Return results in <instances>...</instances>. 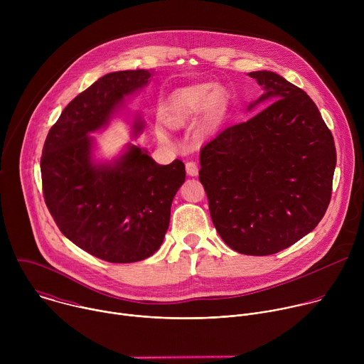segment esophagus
<instances>
[{"label":"esophagus","instance_id":"esophagus-1","mask_svg":"<svg viewBox=\"0 0 364 364\" xmlns=\"http://www.w3.org/2000/svg\"><path fill=\"white\" fill-rule=\"evenodd\" d=\"M186 171H187L188 176L194 177V176H197V173H198V167H197V164H196L194 161H187V163H186Z\"/></svg>","mask_w":364,"mask_h":364}]
</instances>
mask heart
I'll list each match as a JSON object with an SVG mask.
<instances>
[{"instance_id":"1","label":"heart","mask_w":364,"mask_h":364,"mask_svg":"<svg viewBox=\"0 0 364 364\" xmlns=\"http://www.w3.org/2000/svg\"><path fill=\"white\" fill-rule=\"evenodd\" d=\"M228 108L226 92L210 83H200L174 92L163 111V119L173 128L186 127L203 111V128L213 129ZM159 135L166 139L163 132Z\"/></svg>"}]
</instances>
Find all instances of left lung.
Masks as SVG:
<instances>
[{"mask_svg": "<svg viewBox=\"0 0 364 364\" xmlns=\"http://www.w3.org/2000/svg\"><path fill=\"white\" fill-rule=\"evenodd\" d=\"M269 105L220 131L200 151V181L213 225L233 250L274 255L324 218L337 163L334 138L302 89L252 72Z\"/></svg>", "mask_w": 364, "mask_h": 364, "instance_id": "1", "label": "left lung"}]
</instances>
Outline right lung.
I'll return each mask as SVG.
<instances>
[{
  "label": "right lung",
  "instance_id": "right-lung-1",
  "mask_svg": "<svg viewBox=\"0 0 364 364\" xmlns=\"http://www.w3.org/2000/svg\"><path fill=\"white\" fill-rule=\"evenodd\" d=\"M149 76L142 69L102 76L63 109L43 145V196L51 218L76 246L112 264L142 261L161 246L186 178L181 160L159 166L136 145L114 166L90 160L87 134L105 125Z\"/></svg>",
  "mask_w": 364,
  "mask_h": 364
}]
</instances>
